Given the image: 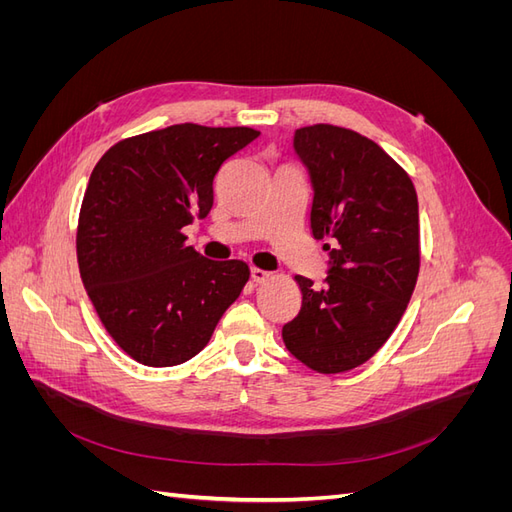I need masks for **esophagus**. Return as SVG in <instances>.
<instances>
[{
  "label": "esophagus",
  "instance_id": "1",
  "mask_svg": "<svg viewBox=\"0 0 512 512\" xmlns=\"http://www.w3.org/2000/svg\"><path fill=\"white\" fill-rule=\"evenodd\" d=\"M250 275H252V280H254L256 284H260V282H267L273 273H269V271H265V269L252 267V269H250Z\"/></svg>",
  "mask_w": 512,
  "mask_h": 512
}]
</instances>
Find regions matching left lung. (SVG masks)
<instances>
[{
	"instance_id": "left-lung-1",
	"label": "left lung",
	"mask_w": 512,
	"mask_h": 512,
	"mask_svg": "<svg viewBox=\"0 0 512 512\" xmlns=\"http://www.w3.org/2000/svg\"><path fill=\"white\" fill-rule=\"evenodd\" d=\"M309 170V222L331 254L324 286L297 275L301 309L284 324L292 356L318 374H342L374 356L404 316L421 267L414 183L367 136L316 123L294 132Z\"/></svg>"
}]
</instances>
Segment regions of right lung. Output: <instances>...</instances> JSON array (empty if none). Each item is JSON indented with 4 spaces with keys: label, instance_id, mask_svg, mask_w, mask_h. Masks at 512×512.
Returning <instances> with one entry per match:
<instances>
[{
    "label": "right lung",
    "instance_id": "obj_1",
    "mask_svg": "<svg viewBox=\"0 0 512 512\" xmlns=\"http://www.w3.org/2000/svg\"><path fill=\"white\" fill-rule=\"evenodd\" d=\"M258 136L177 123L123 138L91 170L76 258L100 322L134 361H190L250 280L243 260L200 256L181 230L207 218L220 166Z\"/></svg>",
    "mask_w": 512,
    "mask_h": 512
}]
</instances>
